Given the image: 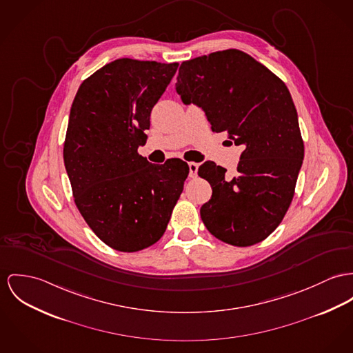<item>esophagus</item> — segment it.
Listing matches in <instances>:
<instances>
[{"label": "esophagus", "mask_w": 353, "mask_h": 353, "mask_svg": "<svg viewBox=\"0 0 353 353\" xmlns=\"http://www.w3.org/2000/svg\"><path fill=\"white\" fill-rule=\"evenodd\" d=\"M190 177H196L197 176V170H199V163H190Z\"/></svg>", "instance_id": "esophagus-1"}]
</instances>
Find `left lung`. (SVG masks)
<instances>
[{
  "label": "left lung",
  "instance_id": "1",
  "mask_svg": "<svg viewBox=\"0 0 353 353\" xmlns=\"http://www.w3.org/2000/svg\"><path fill=\"white\" fill-rule=\"evenodd\" d=\"M176 91L204 110L211 129L243 146L238 174L205 163L199 176L212 187L200 208L207 230L224 243L265 241L286 215L303 160L297 110L286 84L239 50L183 61Z\"/></svg>",
  "mask_w": 353,
  "mask_h": 353
}]
</instances>
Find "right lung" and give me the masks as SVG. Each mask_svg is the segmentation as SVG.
I'll return each mask as SVG.
<instances>
[{"label":"right lung","instance_id":"obj_1","mask_svg":"<svg viewBox=\"0 0 353 353\" xmlns=\"http://www.w3.org/2000/svg\"><path fill=\"white\" fill-rule=\"evenodd\" d=\"M179 63L117 59L83 81L70 111L64 165L75 204L111 248L136 252L160 241L190 166L138 154L150 112Z\"/></svg>","mask_w":353,"mask_h":353}]
</instances>
